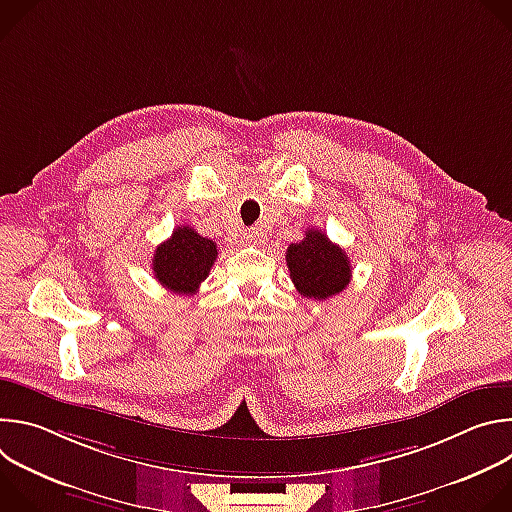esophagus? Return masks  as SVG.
<instances>
[{
    "instance_id": "esophagus-1",
    "label": "esophagus",
    "mask_w": 512,
    "mask_h": 512,
    "mask_svg": "<svg viewBox=\"0 0 512 512\" xmlns=\"http://www.w3.org/2000/svg\"><path fill=\"white\" fill-rule=\"evenodd\" d=\"M243 239H245V243H249V245H263L265 239H267V233H265L263 229H259V227H253V229H247V231H245Z\"/></svg>"
}]
</instances>
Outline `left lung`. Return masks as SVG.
Masks as SVG:
<instances>
[{
    "label": "left lung",
    "instance_id": "1",
    "mask_svg": "<svg viewBox=\"0 0 512 512\" xmlns=\"http://www.w3.org/2000/svg\"><path fill=\"white\" fill-rule=\"evenodd\" d=\"M289 277L306 298L328 300L350 283V259L322 231L310 229L300 243H291L285 251Z\"/></svg>",
    "mask_w": 512,
    "mask_h": 512
}]
</instances>
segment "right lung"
<instances>
[{
  "mask_svg": "<svg viewBox=\"0 0 512 512\" xmlns=\"http://www.w3.org/2000/svg\"><path fill=\"white\" fill-rule=\"evenodd\" d=\"M216 245L212 239L200 237L190 227H178L164 241L152 259L156 279L174 294L192 296L198 285L208 277L216 261Z\"/></svg>",
  "mask_w": 512,
  "mask_h": 512,
  "instance_id": "add662e5",
  "label": "right lung"
}]
</instances>
